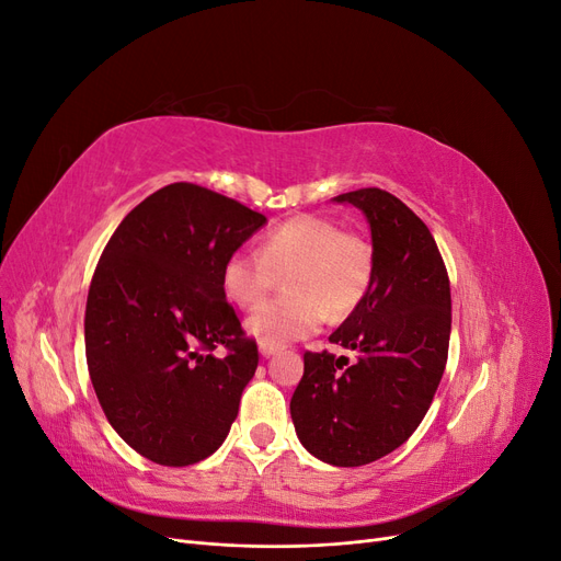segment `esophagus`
<instances>
[{"label": "esophagus", "mask_w": 561, "mask_h": 561, "mask_svg": "<svg viewBox=\"0 0 561 561\" xmlns=\"http://www.w3.org/2000/svg\"><path fill=\"white\" fill-rule=\"evenodd\" d=\"M278 351H280L278 344H268V342H262V344H260V353L264 355V358H268V355H274V353H278Z\"/></svg>", "instance_id": "esophagus-1"}]
</instances>
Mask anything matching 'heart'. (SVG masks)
Segmentation results:
<instances>
[{
	"mask_svg": "<svg viewBox=\"0 0 561 561\" xmlns=\"http://www.w3.org/2000/svg\"><path fill=\"white\" fill-rule=\"evenodd\" d=\"M375 276V248L360 233L322 215H295L264 233L260 254H229L222 290L239 309H254L285 278L287 297L248 318V330L260 342L285 344L316 332L325 313L339 322L358 311Z\"/></svg>",
	"mask_w": 561,
	"mask_h": 561,
	"instance_id": "b5f03b06",
	"label": "heart"
}]
</instances>
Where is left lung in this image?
<instances>
[{
    "instance_id": "left-lung-1",
    "label": "left lung",
    "mask_w": 561,
    "mask_h": 561,
    "mask_svg": "<svg viewBox=\"0 0 561 561\" xmlns=\"http://www.w3.org/2000/svg\"><path fill=\"white\" fill-rule=\"evenodd\" d=\"M334 201L369 222L377 276L371 293L330 342L358 353H304L290 400L299 443L339 468L377 461L419 428L443 379L451 332L449 276L431 229L377 186Z\"/></svg>"
}]
</instances>
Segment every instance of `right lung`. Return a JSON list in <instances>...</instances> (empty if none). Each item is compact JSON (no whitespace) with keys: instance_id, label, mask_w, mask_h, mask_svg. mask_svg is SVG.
I'll use <instances>...</instances> for the list:
<instances>
[{"instance_id":"1","label":"right lung","mask_w":561,"mask_h":561,"mask_svg":"<svg viewBox=\"0 0 561 561\" xmlns=\"http://www.w3.org/2000/svg\"><path fill=\"white\" fill-rule=\"evenodd\" d=\"M266 222L192 182L147 196L116 227L91 280L87 363L126 445L159 466H192L229 435L257 342L222 290L231 252Z\"/></svg>"}]
</instances>
